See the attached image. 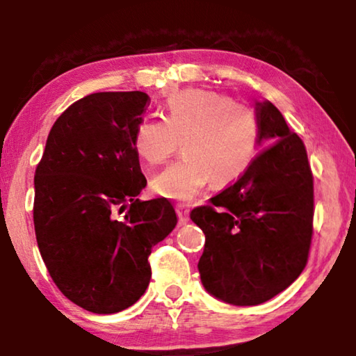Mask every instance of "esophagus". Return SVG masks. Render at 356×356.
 <instances>
[{"mask_svg":"<svg viewBox=\"0 0 356 356\" xmlns=\"http://www.w3.org/2000/svg\"><path fill=\"white\" fill-rule=\"evenodd\" d=\"M177 213H178L179 222H181V223H186V222L189 220V211H188V209H184V207H181V206H178V209H177Z\"/></svg>","mask_w":356,"mask_h":356,"instance_id":"obj_1","label":"esophagus"}]
</instances>
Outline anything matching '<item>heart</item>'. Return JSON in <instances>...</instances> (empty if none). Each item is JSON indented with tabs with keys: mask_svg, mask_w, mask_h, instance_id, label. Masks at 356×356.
Instances as JSON below:
<instances>
[{
	"mask_svg": "<svg viewBox=\"0 0 356 356\" xmlns=\"http://www.w3.org/2000/svg\"><path fill=\"white\" fill-rule=\"evenodd\" d=\"M183 157L152 178L160 197L189 202L209 183L228 186L248 172L259 145L254 111L230 97L204 89L172 94L163 104V121L144 118L136 124L133 147L147 165H160L177 152Z\"/></svg>",
	"mask_w": 356,
	"mask_h": 356,
	"instance_id": "b5f03b06",
	"label": "heart"
}]
</instances>
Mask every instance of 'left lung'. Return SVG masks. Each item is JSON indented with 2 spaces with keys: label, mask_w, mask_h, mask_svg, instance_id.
I'll list each match as a JSON object with an SVG mask.
<instances>
[{
  "label": "left lung",
  "mask_w": 356,
  "mask_h": 356,
  "mask_svg": "<svg viewBox=\"0 0 356 356\" xmlns=\"http://www.w3.org/2000/svg\"><path fill=\"white\" fill-rule=\"evenodd\" d=\"M261 150L248 172L196 207L206 235L197 269L207 293L235 306L274 298L303 272L313 236V175L303 140L275 105L256 102Z\"/></svg>",
  "instance_id": "8db88e82"
}]
</instances>
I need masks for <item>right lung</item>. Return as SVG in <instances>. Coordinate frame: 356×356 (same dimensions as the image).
Returning a JSON list of instances; mask_svg holds the SVG:
<instances>
[{
    "mask_svg": "<svg viewBox=\"0 0 356 356\" xmlns=\"http://www.w3.org/2000/svg\"><path fill=\"white\" fill-rule=\"evenodd\" d=\"M147 102L139 90L74 102L53 124L33 178L42 259L61 293L95 314L120 313L144 295L152 246L178 222L167 199H138L147 179L133 134ZM124 210L118 221L114 212Z\"/></svg>",
    "mask_w": 356,
    "mask_h": 356,
    "instance_id": "1",
    "label": "right lung"
}]
</instances>
